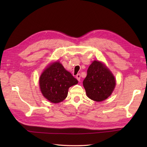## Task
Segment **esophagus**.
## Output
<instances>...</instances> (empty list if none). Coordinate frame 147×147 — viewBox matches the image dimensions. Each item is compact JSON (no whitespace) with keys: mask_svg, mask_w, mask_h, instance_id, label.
<instances>
[{"mask_svg":"<svg viewBox=\"0 0 147 147\" xmlns=\"http://www.w3.org/2000/svg\"><path fill=\"white\" fill-rule=\"evenodd\" d=\"M76 79L79 81V82H80V80H81V75H80V74H78L76 76Z\"/></svg>","mask_w":147,"mask_h":147,"instance_id":"34e87169","label":"esophagus"}]
</instances>
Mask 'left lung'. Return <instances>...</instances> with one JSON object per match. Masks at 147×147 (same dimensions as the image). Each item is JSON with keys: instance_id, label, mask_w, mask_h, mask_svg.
Instances as JSON below:
<instances>
[{"instance_id": "obj_1", "label": "left lung", "mask_w": 147, "mask_h": 147, "mask_svg": "<svg viewBox=\"0 0 147 147\" xmlns=\"http://www.w3.org/2000/svg\"><path fill=\"white\" fill-rule=\"evenodd\" d=\"M83 85L89 98L101 102L112 94L115 86V80L105 64L94 61L87 70Z\"/></svg>"}]
</instances>
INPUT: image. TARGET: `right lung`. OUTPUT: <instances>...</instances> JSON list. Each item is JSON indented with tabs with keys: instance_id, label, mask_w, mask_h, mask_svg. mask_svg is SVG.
Here are the masks:
<instances>
[{
	"instance_id": "obj_1",
	"label": "right lung",
	"mask_w": 147,
	"mask_h": 147,
	"mask_svg": "<svg viewBox=\"0 0 147 147\" xmlns=\"http://www.w3.org/2000/svg\"><path fill=\"white\" fill-rule=\"evenodd\" d=\"M78 83L59 62L50 64L43 71L39 79L42 95L52 103L63 101L67 97L69 87Z\"/></svg>"
}]
</instances>
